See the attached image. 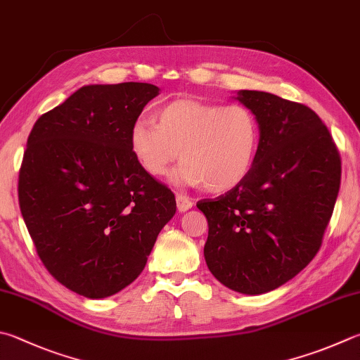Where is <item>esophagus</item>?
Instances as JSON below:
<instances>
[{
	"label": "esophagus",
	"instance_id": "obj_1",
	"mask_svg": "<svg viewBox=\"0 0 360 360\" xmlns=\"http://www.w3.org/2000/svg\"><path fill=\"white\" fill-rule=\"evenodd\" d=\"M176 205H178L179 212H184V211H187V209L192 207L193 201L184 193H176Z\"/></svg>",
	"mask_w": 360,
	"mask_h": 360
}]
</instances>
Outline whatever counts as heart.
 I'll list each match as a JSON object with an SVG mask.
<instances>
[{
  "label": "heart",
  "mask_w": 360,
  "mask_h": 360,
  "mask_svg": "<svg viewBox=\"0 0 360 360\" xmlns=\"http://www.w3.org/2000/svg\"><path fill=\"white\" fill-rule=\"evenodd\" d=\"M154 120L135 121L129 132L130 151L151 176L165 174L181 154L173 176L178 184L226 192L247 178L257 160L259 122L244 103L179 99L160 107Z\"/></svg>",
  "instance_id": "b5f03b06"
}]
</instances>
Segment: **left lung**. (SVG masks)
Here are the masks:
<instances>
[{
  "label": "left lung",
  "mask_w": 360,
  "mask_h": 360,
  "mask_svg": "<svg viewBox=\"0 0 360 360\" xmlns=\"http://www.w3.org/2000/svg\"><path fill=\"white\" fill-rule=\"evenodd\" d=\"M238 101L258 117L257 160L240 184L197 206L207 219L212 276L233 291L263 294L315 258L334 212L342 159L329 129L304 103L247 89Z\"/></svg>",
  "instance_id": "8db88e82"
}]
</instances>
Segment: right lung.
Listing matches in <instances>:
<instances>
[{
    "mask_svg": "<svg viewBox=\"0 0 360 360\" xmlns=\"http://www.w3.org/2000/svg\"><path fill=\"white\" fill-rule=\"evenodd\" d=\"M159 94L149 83L89 84L28 136L18 202L39 258L80 296L121 291L145 269L174 193L135 160L129 132Z\"/></svg>",
    "mask_w": 360,
    "mask_h": 360,
    "instance_id": "1",
    "label": "right lung"
}]
</instances>
